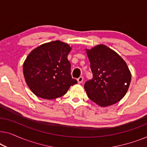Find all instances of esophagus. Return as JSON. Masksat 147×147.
Here are the masks:
<instances>
[{"label": "esophagus", "mask_w": 147, "mask_h": 147, "mask_svg": "<svg viewBox=\"0 0 147 147\" xmlns=\"http://www.w3.org/2000/svg\"><path fill=\"white\" fill-rule=\"evenodd\" d=\"M77 80H78V82L79 84H80V83H82V82H83V80H84V78L83 77H82V76H80V77H79L77 79Z\"/></svg>", "instance_id": "1"}]
</instances>
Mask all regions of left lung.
Here are the masks:
<instances>
[{
    "label": "left lung",
    "mask_w": 147,
    "mask_h": 147,
    "mask_svg": "<svg viewBox=\"0 0 147 147\" xmlns=\"http://www.w3.org/2000/svg\"><path fill=\"white\" fill-rule=\"evenodd\" d=\"M86 50L93 74L84 84L88 98L102 107L116 104L125 96L131 81L127 64L104 45Z\"/></svg>",
    "instance_id": "left-lung-1"
}]
</instances>
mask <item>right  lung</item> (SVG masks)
<instances>
[{
	"label": "right lung",
	"instance_id": "1",
	"mask_svg": "<svg viewBox=\"0 0 147 147\" xmlns=\"http://www.w3.org/2000/svg\"><path fill=\"white\" fill-rule=\"evenodd\" d=\"M68 44L54 41L33 49L23 63V75L30 90L38 97L52 100L66 94L77 84L71 76Z\"/></svg>",
	"mask_w": 147,
	"mask_h": 147
}]
</instances>
